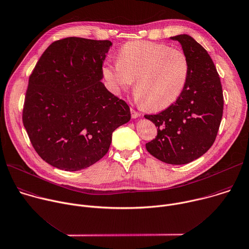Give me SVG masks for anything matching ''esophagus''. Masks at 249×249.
<instances>
[{
    "label": "esophagus",
    "instance_id": "1",
    "mask_svg": "<svg viewBox=\"0 0 249 249\" xmlns=\"http://www.w3.org/2000/svg\"><path fill=\"white\" fill-rule=\"evenodd\" d=\"M131 115H132V118H134V119H136V118L141 116V114L138 111H136L135 109H133V108H131Z\"/></svg>",
    "mask_w": 249,
    "mask_h": 249
}]
</instances>
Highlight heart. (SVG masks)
<instances>
[{"mask_svg": "<svg viewBox=\"0 0 249 249\" xmlns=\"http://www.w3.org/2000/svg\"><path fill=\"white\" fill-rule=\"evenodd\" d=\"M109 90L119 95L133 85L139 104L148 110H160L173 105L182 95L190 76L188 55L180 49L147 41L124 44L117 61L103 66Z\"/></svg>", "mask_w": 249, "mask_h": 249, "instance_id": "b5f03b06", "label": "heart"}]
</instances>
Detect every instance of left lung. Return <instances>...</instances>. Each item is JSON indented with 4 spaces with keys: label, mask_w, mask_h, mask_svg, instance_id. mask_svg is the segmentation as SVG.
Segmentation results:
<instances>
[{
    "label": "left lung",
    "mask_w": 249,
    "mask_h": 249,
    "mask_svg": "<svg viewBox=\"0 0 249 249\" xmlns=\"http://www.w3.org/2000/svg\"><path fill=\"white\" fill-rule=\"evenodd\" d=\"M178 41L190 61V76L179 99L158 114L144 115L155 124L157 136L147 151L162 162L182 165L203 155L215 142L223 115L220 77L206 52L193 37L181 34Z\"/></svg>",
    "instance_id": "left-lung-1"
}]
</instances>
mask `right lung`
Masks as SVG:
<instances>
[{
  "label": "right lung",
  "instance_id": "obj_1",
  "mask_svg": "<svg viewBox=\"0 0 249 249\" xmlns=\"http://www.w3.org/2000/svg\"><path fill=\"white\" fill-rule=\"evenodd\" d=\"M112 43L68 37L51 44L28 83L23 125L33 147L65 171L90 167L131 119L128 105L105 87L103 63Z\"/></svg>",
  "mask_w": 249,
  "mask_h": 249
}]
</instances>
